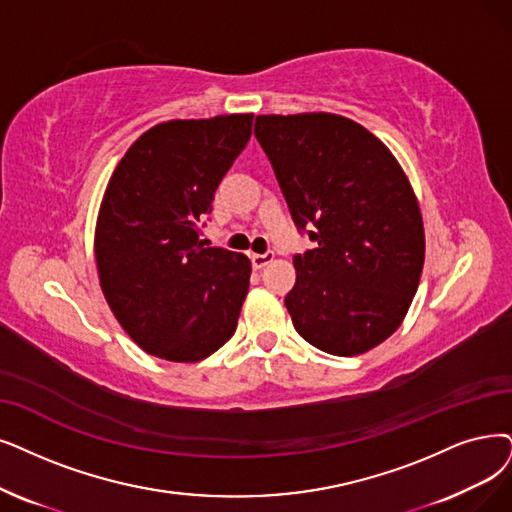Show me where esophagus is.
<instances>
[{"mask_svg": "<svg viewBox=\"0 0 512 512\" xmlns=\"http://www.w3.org/2000/svg\"><path fill=\"white\" fill-rule=\"evenodd\" d=\"M250 258H252L254 269H262V267H267L269 262L275 260V254L273 252H264V254H252Z\"/></svg>", "mask_w": 512, "mask_h": 512, "instance_id": "1", "label": "esophagus"}]
</instances>
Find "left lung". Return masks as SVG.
I'll return each mask as SVG.
<instances>
[{
  "instance_id": "8db88e82",
  "label": "left lung",
  "mask_w": 512,
  "mask_h": 512,
  "mask_svg": "<svg viewBox=\"0 0 512 512\" xmlns=\"http://www.w3.org/2000/svg\"><path fill=\"white\" fill-rule=\"evenodd\" d=\"M298 229L317 248L294 256L285 306L319 351H372L403 323L424 267V222L410 178L384 142L336 113L258 115Z\"/></svg>"
}]
</instances>
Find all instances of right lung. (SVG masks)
<instances>
[{"label": "right lung", "instance_id": "obj_1", "mask_svg": "<svg viewBox=\"0 0 512 512\" xmlns=\"http://www.w3.org/2000/svg\"><path fill=\"white\" fill-rule=\"evenodd\" d=\"M254 113L170 119L119 159L100 201V290L126 334L153 357L195 363L237 327L250 288L245 254L208 248L201 220L252 136Z\"/></svg>", "mask_w": 512, "mask_h": 512}]
</instances>
